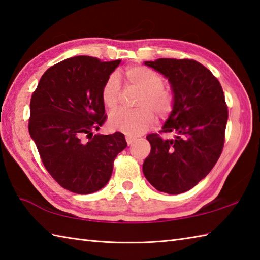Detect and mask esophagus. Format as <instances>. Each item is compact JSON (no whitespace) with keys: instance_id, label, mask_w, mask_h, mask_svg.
<instances>
[{"instance_id":"34e87169","label":"esophagus","mask_w":260,"mask_h":260,"mask_svg":"<svg viewBox=\"0 0 260 260\" xmlns=\"http://www.w3.org/2000/svg\"><path fill=\"white\" fill-rule=\"evenodd\" d=\"M135 141V139L134 137H131V136H126V142H127V144L128 145H131L132 143H133Z\"/></svg>"}]
</instances>
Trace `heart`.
Returning a JSON list of instances; mask_svg holds the SVG:
<instances>
[{
	"mask_svg": "<svg viewBox=\"0 0 260 260\" xmlns=\"http://www.w3.org/2000/svg\"><path fill=\"white\" fill-rule=\"evenodd\" d=\"M125 79L139 87L143 95L137 101L136 110L119 109L109 116V125L128 136L144 133L154 123V113L165 117L172 112L174 96L164 87V79L155 71L143 66H133L125 70ZM120 86L116 75H110L102 88V101L109 109L116 108L119 101Z\"/></svg>",
	"mask_w": 260,
	"mask_h": 260,
	"instance_id": "1",
	"label": "heart"
}]
</instances>
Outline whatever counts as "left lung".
<instances>
[{"mask_svg":"<svg viewBox=\"0 0 260 260\" xmlns=\"http://www.w3.org/2000/svg\"><path fill=\"white\" fill-rule=\"evenodd\" d=\"M144 64L169 79L174 106L159 133L146 136L151 153L143 173L156 190L180 194L206 178L221 155L228 120L222 87L211 71L192 59L161 58Z\"/></svg>","mask_w":260,"mask_h":260,"instance_id":"1","label":"left lung"}]
</instances>
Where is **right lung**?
Masks as SVG:
<instances>
[{"mask_svg": "<svg viewBox=\"0 0 260 260\" xmlns=\"http://www.w3.org/2000/svg\"><path fill=\"white\" fill-rule=\"evenodd\" d=\"M119 63L68 58L49 68L32 93L29 133L45 168L66 190L78 194L101 190L127 146L120 132L92 134L107 118L102 88Z\"/></svg>", "mask_w": 260, "mask_h": 260, "instance_id": "right-lung-1", "label": "right lung"}]
</instances>
